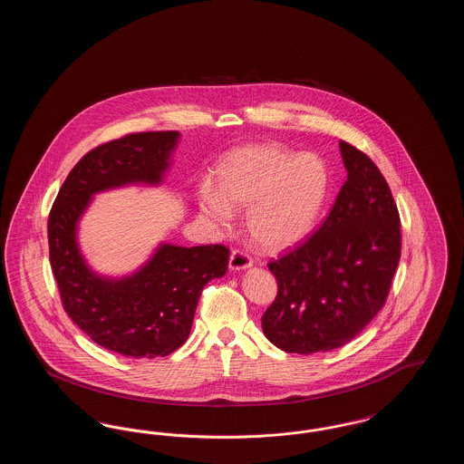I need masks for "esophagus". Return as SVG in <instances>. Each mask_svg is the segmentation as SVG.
Masks as SVG:
<instances>
[{"instance_id":"obj_1","label":"esophagus","mask_w":464,"mask_h":464,"mask_svg":"<svg viewBox=\"0 0 464 464\" xmlns=\"http://www.w3.org/2000/svg\"><path fill=\"white\" fill-rule=\"evenodd\" d=\"M254 265V261L243 254L242 250H233L229 256V269L231 271H242V269H248L250 266Z\"/></svg>"}]
</instances>
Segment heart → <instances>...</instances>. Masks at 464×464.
I'll list each match as a JSON object with an SVG mask.
<instances>
[{"mask_svg": "<svg viewBox=\"0 0 464 464\" xmlns=\"http://www.w3.org/2000/svg\"><path fill=\"white\" fill-rule=\"evenodd\" d=\"M216 186L203 184L197 195L208 221L227 229L235 210H246L250 238L266 250H284L316 227L329 198L331 172L316 153L261 142L224 156Z\"/></svg>", "mask_w": 464, "mask_h": 464, "instance_id": "b5f03b06", "label": "heart"}]
</instances>
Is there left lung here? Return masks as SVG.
<instances>
[{
	"label": "left lung",
	"mask_w": 464,
	"mask_h": 464,
	"mask_svg": "<svg viewBox=\"0 0 464 464\" xmlns=\"http://www.w3.org/2000/svg\"><path fill=\"white\" fill-rule=\"evenodd\" d=\"M348 179L329 218L269 271L278 284L263 314L266 337L287 353L344 346L386 303L400 261V218L374 161L339 140Z\"/></svg>",
	"instance_id": "1"
}]
</instances>
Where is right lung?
<instances>
[{
  "instance_id": "right-lung-1",
  "label": "right lung",
  "mask_w": 464,
  "mask_h": 464,
  "mask_svg": "<svg viewBox=\"0 0 464 464\" xmlns=\"http://www.w3.org/2000/svg\"><path fill=\"white\" fill-rule=\"evenodd\" d=\"M179 132H140L102 144L69 172L48 218L50 265L71 320L99 346L133 358L167 356L189 337L203 287L226 275L222 245L158 243L125 276L90 267L78 227L97 193L160 186L172 165Z\"/></svg>"
}]
</instances>
